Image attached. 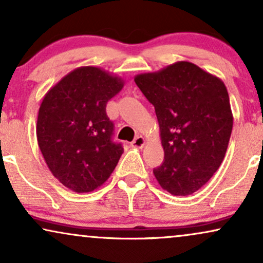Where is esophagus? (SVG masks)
<instances>
[{"label":"esophagus","instance_id":"34e87169","mask_svg":"<svg viewBox=\"0 0 263 263\" xmlns=\"http://www.w3.org/2000/svg\"><path fill=\"white\" fill-rule=\"evenodd\" d=\"M144 144H145V139L142 137V136H138V137H136L135 139H134V142L131 143V145L134 148H138V149H141V148H143L144 147Z\"/></svg>","mask_w":263,"mask_h":263}]
</instances>
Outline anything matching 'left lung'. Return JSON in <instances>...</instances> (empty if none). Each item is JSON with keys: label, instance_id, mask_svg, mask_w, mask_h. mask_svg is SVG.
<instances>
[{"label": "left lung", "instance_id": "1", "mask_svg": "<svg viewBox=\"0 0 263 263\" xmlns=\"http://www.w3.org/2000/svg\"><path fill=\"white\" fill-rule=\"evenodd\" d=\"M154 105L164 162L153 170L162 189L185 197L210 179L223 161L233 128L221 79L189 62L135 76Z\"/></svg>", "mask_w": 263, "mask_h": 263}]
</instances>
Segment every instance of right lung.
Returning <instances> with one entry per match:
<instances>
[{"instance_id": "obj_1", "label": "right lung", "mask_w": 263, "mask_h": 263, "mask_svg": "<svg viewBox=\"0 0 263 263\" xmlns=\"http://www.w3.org/2000/svg\"><path fill=\"white\" fill-rule=\"evenodd\" d=\"M124 80L97 66H81L46 93L36 136L49 171L63 185L88 193L110 177L124 148L112 142L105 107Z\"/></svg>"}]
</instances>
